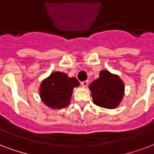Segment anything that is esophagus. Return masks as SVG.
<instances>
[{
    "label": "esophagus",
    "mask_w": 154,
    "mask_h": 154,
    "mask_svg": "<svg viewBox=\"0 0 154 154\" xmlns=\"http://www.w3.org/2000/svg\"><path fill=\"white\" fill-rule=\"evenodd\" d=\"M82 85V87H84V88H85V87L88 86V80H85V81H83L80 83Z\"/></svg>",
    "instance_id": "34e87169"
}]
</instances>
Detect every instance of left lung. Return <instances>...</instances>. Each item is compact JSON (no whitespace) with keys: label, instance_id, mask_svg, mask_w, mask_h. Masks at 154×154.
Listing matches in <instances>:
<instances>
[{"label":"left lung","instance_id":"left-lung-1","mask_svg":"<svg viewBox=\"0 0 154 154\" xmlns=\"http://www.w3.org/2000/svg\"><path fill=\"white\" fill-rule=\"evenodd\" d=\"M95 105L106 109H114L121 102L124 95V84L119 75L108 70L100 72L99 78L89 85Z\"/></svg>","mask_w":154,"mask_h":154}]
</instances>
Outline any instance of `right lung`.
<instances>
[{
    "label": "right lung",
    "mask_w": 154,
    "mask_h": 154,
    "mask_svg": "<svg viewBox=\"0 0 154 154\" xmlns=\"http://www.w3.org/2000/svg\"><path fill=\"white\" fill-rule=\"evenodd\" d=\"M79 85L76 78H69L65 73L54 72L40 84V97L50 108H65L70 104L73 88Z\"/></svg>",
    "instance_id": "add662e5"
}]
</instances>
